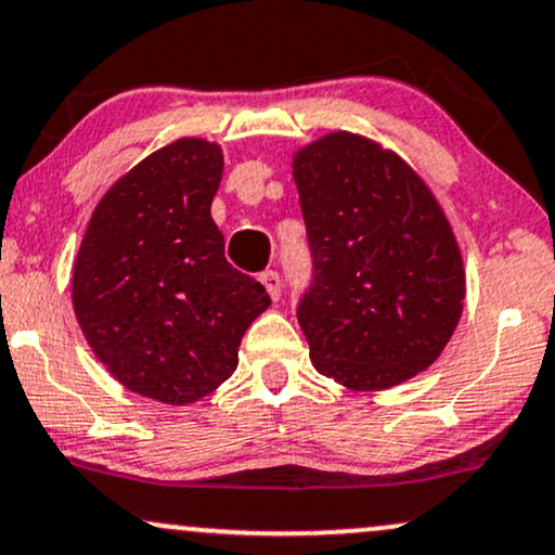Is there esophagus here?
<instances>
[{
	"label": "esophagus",
	"instance_id": "obj_1",
	"mask_svg": "<svg viewBox=\"0 0 555 555\" xmlns=\"http://www.w3.org/2000/svg\"><path fill=\"white\" fill-rule=\"evenodd\" d=\"M259 283L264 285V291L270 293L272 300H280V288H283V283H280V275L275 270H264L262 275H259Z\"/></svg>",
	"mask_w": 555,
	"mask_h": 555
}]
</instances>
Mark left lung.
Instances as JSON below:
<instances>
[{
  "instance_id": "obj_1",
  "label": "left lung",
  "mask_w": 555,
  "mask_h": 555,
  "mask_svg": "<svg viewBox=\"0 0 555 555\" xmlns=\"http://www.w3.org/2000/svg\"><path fill=\"white\" fill-rule=\"evenodd\" d=\"M293 180L313 264L296 313L313 367L378 391L433 365L461 319L466 275L427 184L347 131L300 149Z\"/></svg>"
}]
</instances>
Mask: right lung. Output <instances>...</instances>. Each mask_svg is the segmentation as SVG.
Wrapping results in <instances>:
<instances>
[{
  "mask_svg": "<svg viewBox=\"0 0 555 555\" xmlns=\"http://www.w3.org/2000/svg\"><path fill=\"white\" fill-rule=\"evenodd\" d=\"M221 175L216 143H169L107 190L81 238L74 313L92 352L133 393L193 403L216 391L270 306L262 283L223 257L210 218Z\"/></svg>",
  "mask_w": 555,
  "mask_h": 555,
  "instance_id": "right-lung-1",
  "label": "right lung"
}]
</instances>
